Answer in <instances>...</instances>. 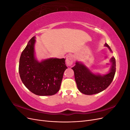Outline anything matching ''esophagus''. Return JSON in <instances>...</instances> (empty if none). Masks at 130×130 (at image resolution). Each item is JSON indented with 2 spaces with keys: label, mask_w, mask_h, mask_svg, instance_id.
<instances>
[{
  "label": "esophagus",
  "mask_w": 130,
  "mask_h": 130,
  "mask_svg": "<svg viewBox=\"0 0 130 130\" xmlns=\"http://www.w3.org/2000/svg\"><path fill=\"white\" fill-rule=\"evenodd\" d=\"M74 55L72 54L68 55L66 57V64L68 66H71L73 64V60H74Z\"/></svg>",
  "instance_id": "obj_1"
}]
</instances>
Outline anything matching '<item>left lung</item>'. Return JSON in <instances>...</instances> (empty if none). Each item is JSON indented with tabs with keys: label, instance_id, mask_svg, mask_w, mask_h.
<instances>
[{
	"label": "left lung",
	"instance_id": "1",
	"mask_svg": "<svg viewBox=\"0 0 130 130\" xmlns=\"http://www.w3.org/2000/svg\"><path fill=\"white\" fill-rule=\"evenodd\" d=\"M104 45L112 53L107 43ZM110 62L112 66L109 73L101 75L99 74H94L83 63L76 61L75 66L72 69L74 70L75 80L79 91L86 95H93L107 88L113 80L116 69L115 58L112 57Z\"/></svg>",
	"mask_w": 130,
	"mask_h": 130
}]
</instances>
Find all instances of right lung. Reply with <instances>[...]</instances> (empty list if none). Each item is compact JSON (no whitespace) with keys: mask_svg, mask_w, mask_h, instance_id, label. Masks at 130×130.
<instances>
[{"mask_svg":"<svg viewBox=\"0 0 130 130\" xmlns=\"http://www.w3.org/2000/svg\"><path fill=\"white\" fill-rule=\"evenodd\" d=\"M35 36L29 41L19 59V73L25 87L40 96L53 95L60 88L67 68L66 58H49L38 61L35 55Z\"/></svg>","mask_w":130,"mask_h":130,"instance_id":"obj_1","label":"right lung"}]
</instances>
